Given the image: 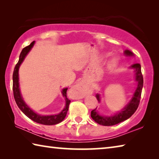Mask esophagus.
Here are the masks:
<instances>
[{
  "label": "esophagus",
  "mask_w": 159,
  "mask_h": 159,
  "mask_svg": "<svg viewBox=\"0 0 159 159\" xmlns=\"http://www.w3.org/2000/svg\"><path fill=\"white\" fill-rule=\"evenodd\" d=\"M72 91L77 98H83L87 93L85 87L82 82L77 83L72 89Z\"/></svg>",
  "instance_id": "esophagus-1"
}]
</instances>
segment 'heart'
Returning a JSON list of instances; mask_svg holds the SVG:
<instances>
[{
	"instance_id": "heart-1",
	"label": "heart",
	"mask_w": 159,
	"mask_h": 159,
	"mask_svg": "<svg viewBox=\"0 0 159 159\" xmlns=\"http://www.w3.org/2000/svg\"><path fill=\"white\" fill-rule=\"evenodd\" d=\"M111 54H111L110 52H105L104 56L105 57H109V56H110ZM117 63H118V60L116 59V58H114L110 61L109 63H108V68H115Z\"/></svg>"
}]
</instances>
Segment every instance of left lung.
Masks as SVG:
<instances>
[{
  "mask_svg": "<svg viewBox=\"0 0 159 159\" xmlns=\"http://www.w3.org/2000/svg\"><path fill=\"white\" fill-rule=\"evenodd\" d=\"M124 54L126 57H134V54L129 49H126ZM130 68L134 69L135 71V80L137 82V87L135 88L134 93H133L131 99L128 102L127 105L122 110L115 113L114 115L105 116L100 115L98 111L96 109L93 110L91 112V116L96 123L102 126H114L119 123L129 119L136 110L138 109L140 104V100L141 98L142 89L143 87V77L141 72V66L140 63H135L130 66ZM96 98L98 102H101V95L97 93Z\"/></svg>",
  "mask_w": 159,
  "mask_h": 159,
  "instance_id": "obj_1",
  "label": "left lung"
}]
</instances>
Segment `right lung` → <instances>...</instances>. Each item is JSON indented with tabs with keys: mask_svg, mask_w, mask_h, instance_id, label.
Instances as JSON below:
<instances>
[{
	"mask_svg": "<svg viewBox=\"0 0 159 159\" xmlns=\"http://www.w3.org/2000/svg\"><path fill=\"white\" fill-rule=\"evenodd\" d=\"M35 44V41L32 42L29 46L22 49L20 55H19V58L18 63L15 67V70L13 72L12 75V80H13V94L14 98L16 101V103L19 109H20L22 112L25 115L28 116L29 119H31L33 121L36 123L43 124V125H55L57 124L60 122L62 121L65 119L66 114L68 112V107L70 101L67 98V90L68 88H64L61 91L62 95L64 97L66 101V105L63 109L61 110V112L57 115H41L40 114L36 113L33 110L30 109V107L28 106L26 102L24 101L23 97L21 93L20 88H19V69L20 67L21 64L23 63L25 58L29 54V52L31 50L32 47Z\"/></svg>",
	"mask_w": 159,
	"mask_h": 159,
	"instance_id": "right-lung-1",
	"label": "right lung"
}]
</instances>
